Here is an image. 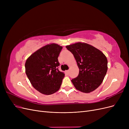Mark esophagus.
<instances>
[{"label":"esophagus","mask_w":129,"mask_h":129,"mask_svg":"<svg viewBox=\"0 0 129 129\" xmlns=\"http://www.w3.org/2000/svg\"><path fill=\"white\" fill-rule=\"evenodd\" d=\"M66 73H67V74H68L69 73V71H66Z\"/></svg>","instance_id":"1"}]
</instances>
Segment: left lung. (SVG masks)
Listing matches in <instances>:
<instances>
[{"label":"left lung","mask_w":129,"mask_h":129,"mask_svg":"<svg viewBox=\"0 0 129 129\" xmlns=\"http://www.w3.org/2000/svg\"><path fill=\"white\" fill-rule=\"evenodd\" d=\"M74 55L80 71L77 77L72 80L75 88L89 93L102 83L108 70V60L104 54L94 47L79 42L66 46Z\"/></svg>","instance_id":"1"}]
</instances>
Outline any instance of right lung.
<instances>
[{
	"instance_id": "1",
	"label": "right lung",
	"mask_w": 129,
	"mask_h": 129,
	"mask_svg": "<svg viewBox=\"0 0 129 129\" xmlns=\"http://www.w3.org/2000/svg\"><path fill=\"white\" fill-rule=\"evenodd\" d=\"M62 47L56 44H47L37 50L28 57L25 72L33 87L45 95L57 91L64 77L58 71V57Z\"/></svg>"
}]
</instances>
